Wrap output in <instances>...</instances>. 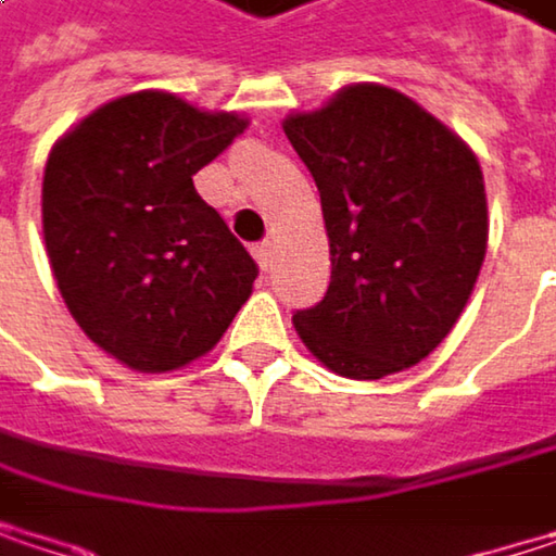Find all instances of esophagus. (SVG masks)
<instances>
[{
    "mask_svg": "<svg viewBox=\"0 0 556 556\" xmlns=\"http://www.w3.org/2000/svg\"><path fill=\"white\" fill-rule=\"evenodd\" d=\"M254 257H257V264L267 270V267H270V257H274V251H270V241H261V244H254Z\"/></svg>",
    "mask_w": 556,
    "mask_h": 556,
    "instance_id": "34e87169",
    "label": "esophagus"
}]
</instances>
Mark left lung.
Returning <instances> with one entry per match:
<instances>
[{
	"instance_id": "obj_1",
	"label": "left lung",
	"mask_w": 556,
	"mask_h": 556,
	"mask_svg": "<svg viewBox=\"0 0 556 556\" xmlns=\"http://www.w3.org/2000/svg\"><path fill=\"white\" fill-rule=\"evenodd\" d=\"M282 131L321 192L331 282L292 315L334 374L383 380L457 325L490 238L477 154L408 96L357 83Z\"/></svg>"
}]
</instances>
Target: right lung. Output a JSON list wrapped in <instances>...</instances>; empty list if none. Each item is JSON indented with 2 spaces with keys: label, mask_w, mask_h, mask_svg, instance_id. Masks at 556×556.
<instances>
[{
  "label": "right lung",
  "mask_w": 556,
  "mask_h": 556,
  "mask_svg": "<svg viewBox=\"0 0 556 556\" xmlns=\"http://www.w3.org/2000/svg\"><path fill=\"white\" fill-rule=\"evenodd\" d=\"M248 122L173 92H131L54 144L41 222L56 289L92 344L138 374L208 354L248 302L257 264L195 192Z\"/></svg>",
  "instance_id": "obj_1"
}]
</instances>
